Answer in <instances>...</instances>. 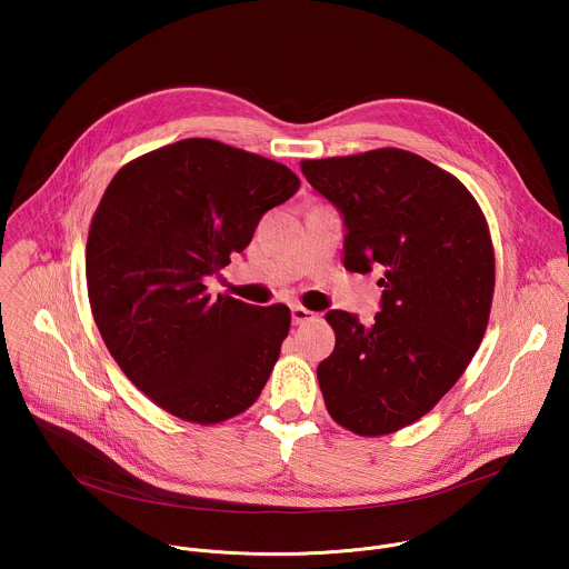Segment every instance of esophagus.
<instances>
[{"instance_id":"34e87169","label":"esophagus","mask_w":569,"mask_h":569,"mask_svg":"<svg viewBox=\"0 0 569 569\" xmlns=\"http://www.w3.org/2000/svg\"><path fill=\"white\" fill-rule=\"evenodd\" d=\"M290 315H292V321H295V323H301V321H306V319H312L315 312H310L308 308L295 303V306H290Z\"/></svg>"}]
</instances>
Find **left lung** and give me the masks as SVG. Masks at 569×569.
Masks as SVG:
<instances>
[{"mask_svg":"<svg viewBox=\"0 0 569 569\" xmlns=\"http://www.w3.org/2000/svg\"><path fill=\"white\" fill-rule=\"evenodd\" d=\"M301 173L342 216L345 268L382 270L371 327L327 312L323 402L356 435L396 432L435 408L481 345L496 286L489 224L455 176L400 148L306 159Z\"/></svg>","mask_w":569,"mask_h":569,"instance_id":"obj_1","label":"left lung"}]
</instances>
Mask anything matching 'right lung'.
<instances>
[{
    "mask_svg": "<svg viewBox=\"0 0 569 569\" xmlns=\"http://www.w3.org/2000/svg\"><path fill=\"white\" fill-rule=\"evenodd\" d=\"M299 178L213 139H182L126 164L88 236V292L121 371L169 415L220 423L266 387L290 329L283 303L211 299L204 277L242 252Z\"/></svg>",
    "mask_w": 569,
    "mask_h": 569,
    "instance_id": "right-lung-1",
    "label": "right lung"
}]
</instances>
